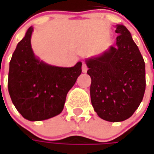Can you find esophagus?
Instances as JSON below:
<instances>
[{"instance_id": "obj_1", "label": "esophagus", "mask_w": 154, "mask_h": 154, "mask_svg": "<svg viewBox=\"0 0 154 154\" xmlns=\"http://www.w3.org/2000/svg\"><path fill=\"white\" fill-rule=\"evenodd\" d=\"M86 71H87L86 63L85 62H83V63H82V72H83V73H86Z\"/></svg>"}]
</instances>
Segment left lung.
<instances>
[{"mask_svg": "<svg viewBox=\"0 0 154 154\" xmlns=\"http://www.w3.org/2000/svg\"><path fill=\"white\" fill-rule=\"evenodd\" d=\"M116 27L118 36L115 46L86 61L94 110L100 118L114 122L133 115L146 89L143 57L127 28L122 25Z\"/></svg>", "mask_w": 154, "mask_h": 154, "instance_id": "1", "label": "left lung"}]
</instances>
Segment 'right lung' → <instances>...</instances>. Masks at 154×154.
<instances>
[{"mask_svg": "<svg viewBox=\"0 0 154 154\" xmlns=\"http://www.w3.org/2000/svg\"><path fill=\"white\" fill-rule=\"evenodd\" d=\"M32 26L17 45L9 63L8 92L15 108L29 121H42L59 115L68 91L81 74L80 62L61 68L40 62L33 54Z\"/></svg>", "mask_w": 154, "mask_h": 154, "instance_id": "right-lung-1", "label": "right lung"}]
</instances>
